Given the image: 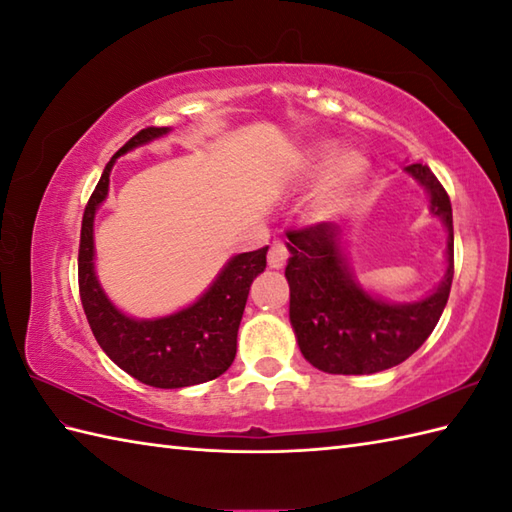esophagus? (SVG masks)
Listing matches in <instances>:
<instances>
[{
	"label": "esophagus",
	"mask_w": 512,
	"mask_h": 512,
	"mask_svg": "<svg viewBox=\"0 0 512 512\" xmlns=\"http://www.w3.org/2000/svg\"><path fill=\"white\" fill-rule=\"evenodd\" d=\"M286 259H288L286 244L279 242V239H275V242L270 244V248H268V266L270 268H284Z\"/></svg>",
	"instance_id": "esophagus-1"
}]
</instances>
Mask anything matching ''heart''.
Masks as SVG:
<instances>
[{"mask_svg":"<svg viewBox=\"0 0 512 512\" xmlns=\"http://www.w3.org/2000/svg\"><path fill=\"white\" fill-rule=\"evenodd\" d=\"M330 149L328 147H314L310 151L308 162L314 165H321V162L328 158ZM365 171V160L361 154L356 151H345V154L336 156L330 165L328 176H325L321 189L317 191L312 200V213L317 217H328L334 213L339 206L347 200V195L352 193V189L361 180Z\"/></svg>","mask_w":512,"mask_h":512,"instance_id":"b5f03b06","label":"heart"}]
</instances>
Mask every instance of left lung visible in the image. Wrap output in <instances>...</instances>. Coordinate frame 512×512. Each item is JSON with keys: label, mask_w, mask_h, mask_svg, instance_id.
<instances>
[{"label": "left lung", "mask_w": 512, "mask_h": 512, "mask_svg": "<svg viewBox=\"0 0 512 512\" xmlns=\"http://www.w3.org/2000/svg\"><path fill=\"white\" fill-rule=\"evenodd\" d=\"M427 187L431 211L447 224L449 268L429 297L413 303H385L356 286L347 270L339 228L319 222L288 228L286 279L290 323L306 361L328 374H376L396 367L418 350L436 328L453 281V213L449 193L427 165L405 167Z\"/></svg>", "instance_id": "obj_1"}]
</instances>
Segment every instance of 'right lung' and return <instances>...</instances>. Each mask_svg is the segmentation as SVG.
I'll return each mask as SVG.
<instances>
[{
    "mask_svg": "<svg viewBox=\"0 0 512 512\" xmlns=\"http://www.w3.org/2000/svg\"><path fill=\"white\" fill-rule=\"evenodd\" d=\"M167 132V127L140 129L107 162L81 222L79 295L94 339L123 372L151 387L178 389L206 383L231 367L248 290L253 279L264 273L268 246L233 257L193 306L171 317L136 321L112 306L94 275V213L107 195L114 160Z\"/></svg>",
    "mask_w": 512,
    "mask_h": 512,
    "instance_id": "right-lung-1",
    "label": "right lung"
}]
</instances>
